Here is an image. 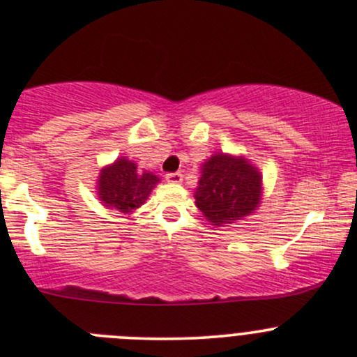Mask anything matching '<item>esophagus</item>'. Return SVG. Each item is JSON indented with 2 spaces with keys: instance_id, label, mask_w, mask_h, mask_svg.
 Segmentation results:
<instances>
[{
  "instance_id": "34e87169",
  "label": "esophagus",
  "mask_w": 357,
  "mask_h": 357,
  "mask_svg": "<svg viewBox=\"0 0 357 357\" xmlns=\"http://www.w3.org/2000/svg\"><path fill=\"white\" fill-rule=\"evenodd\" d=\"M166 181L173 183V184H179L183 181V174L181 173H169L166 174Z\"/></svg>"
}]
</instances>
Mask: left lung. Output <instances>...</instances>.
I'll use <instances>...</instances> for the list:
<instances>
[{
    "label": "left lung",
    "instance_id": "left-lung-1",
    "mask_svg": "<svg viewBox=\"0 0 357 357\" xmlns=\"http://www.w3.org/2000/svg\"><path fill=\"white\" fill-rule=\"evenodd\" d=\"M261 198L264 178L245 155L216 153L202 165L195 203L215 228L228 227L253 215Z\"/></svg>",
    "mask_w": 357,
    "mask_h": 357
}]
</instances>
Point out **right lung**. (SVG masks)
Instances as JSON below:
<instances>
[{"mask_svg": "<svg viewBox=\"0 0 357 357\" xmlns=\"http://www.w3.org/2000/svg\"><path fill=\"white\" fill-rule=\"evenodd\" d=\"M161 179L151 171L139 169L134 161L121 155L100 169L97 196L107 210L130 215L141 208Z\"/></svg>", "mask_w": 357, "mask_h": 357, "instance_id": "obj_1", "label": "right lung"}]
</instances>
